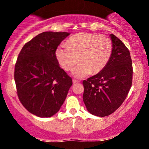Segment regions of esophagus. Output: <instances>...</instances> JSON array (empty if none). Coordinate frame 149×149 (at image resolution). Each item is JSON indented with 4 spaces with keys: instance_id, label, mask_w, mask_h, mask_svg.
Here are the masks:
<instances>
[{
    "instance_id": "obj_1",
    "label": "esophagus",
    "mask_w": 149,
    "mask_h": 149,
    "mask_svg": "<svg viewBox=\"0 0 149 149\" xmlns=\"http://www.w3.org/2000/svg\"><path fill=\"white\" fill-rule=\"evenodd\" d=\"M80 83V80H76V79H73V83Z\"/></svg>"
}]
</instances>
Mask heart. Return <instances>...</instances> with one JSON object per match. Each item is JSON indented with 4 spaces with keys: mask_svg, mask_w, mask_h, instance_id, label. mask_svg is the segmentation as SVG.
<instances>
[{
    "mask_svg": "<svg viewBox=\"0 0 149 149\" xmlns=\"http://www.w3.org/2000/svg\"><path fill=\"white\" fill-rule=\"evenodd\" d=\"M113 43L107 36L81 32L68 40L66 45L57 49L56 56L59 63L66 71L73 69L76 78H82L92 73L101 72L110 61L113 53Z\"/></svg>",
    "mask_w": 149,
    "mask_h": 149,
    "instance_id": "obj_1",
    "label": "heart"
}]
</instances>
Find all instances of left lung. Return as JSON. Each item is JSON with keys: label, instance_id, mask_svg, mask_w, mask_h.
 I'll use <instances>...</instances> for the list:
<instances>
[{"label": "left lung", "instance_id": "obj_1", "mask_svg": "<svg viewBox=\"0 0 149 149\" xmlns=\"http://www.w3.org/2000/svg\"><path fill=\"white\" fill-rule=\"evenodd\" d=\"M113 53L104 69L83 80V102L90 113L100 117L117 110L127 97L132 83V63L129 49L113 34Z\"/></svg>", "mask_w": 149, "mask_h": 149}]
</instances>
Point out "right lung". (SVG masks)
Segmentation results:
<instances>
[{"instance_id": "obj_1", "label": "right lung", "mask_w": 149, "mask_h": 149, "mask_svg": "<svg viewBox=\"0 0 149 149\" xmlns=\"http://www.w3.org/2000/svg\"><path fill=\"white\" fill-rule=\"evenodd\" d=\"M69 33L46 31L24 45L15 66V81L20 102L40 118L59 111L72 79L59 66L55 52Z\"/></svg>"}]
</instances>
